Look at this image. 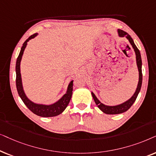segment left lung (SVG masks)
I'll return each instance as SVG.
<instances>
[{"instance_id":"obj_1","label":"left lung","mask_w":156,"mask_h":156,"mask_svg":"<svg viewBox=\"0 0 156 156\" xmlns=\"http://www.w3.org/2000/svg\"><path fill=\"white\" fill-rule=\"evenodd\" d=\"M118 36L120 37L126 36V38L129 41L130 45H132L133 48L134 49L135 53H136V63H137V66H138V69L139 72V79H138V86H137L136 92L134 93V94L133 95V96L130 98V99H128V101H126V102L121 103V104L120 105H113V106H110V105H104L97 98V97L95 96L94 93L91 92V94H92V96L93 98V99H94L95 104L98 105V107L99 108V109L101 110V111H102L104 113L110 114V115H113V114H120V113H124V112L127 111L132 106V105L133 104L135 101H136L139 92H140L141 86H142V80H143L142 60H141L140 51H139L138 48L136 47V45H135L134 41L132 39L131 37H130V35H128L127 33L125 32V31H123V30H120V29H118Z\"/></svg>"}]
</instances>
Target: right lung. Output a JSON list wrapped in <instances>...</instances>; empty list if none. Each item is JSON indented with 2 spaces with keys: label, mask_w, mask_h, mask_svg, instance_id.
I'll use <instances>...</instances> for the list:
<instances>
[{
  "label": "right lung",
  "mask_w": 156,
  "mask_h": 156,
  "mask_svg": "<svg viewBox=\"0 0 156 156\" xmlns=\"http://www.w3.org/2000/svg\"><path fill=\"white\" fill-rule=\"evenodd\" d=\"M38 33H34V34L30 36L27 40L25 41L23 44V46L20 49L19 55H18L17 61H16V88L18 93V95L25 103V105L28 107V108L33 112V113L37 115L41 116V117H53V116L58 115L63 113L64 110L68 106L70 99H71L72 93H73V82L71 80L68 86L67 91L66 94L63 95L61 99H59L57 102L53 103L51 105H43V104H38V103H33L26 96V93L23 90L22 84L21 74H20V61H21L23 54L24 50L26 48L27 43L28 42L30 39L34 38Z\"/></svg>",
  "instance_id": "right-lung-1"
}]
</instances>
